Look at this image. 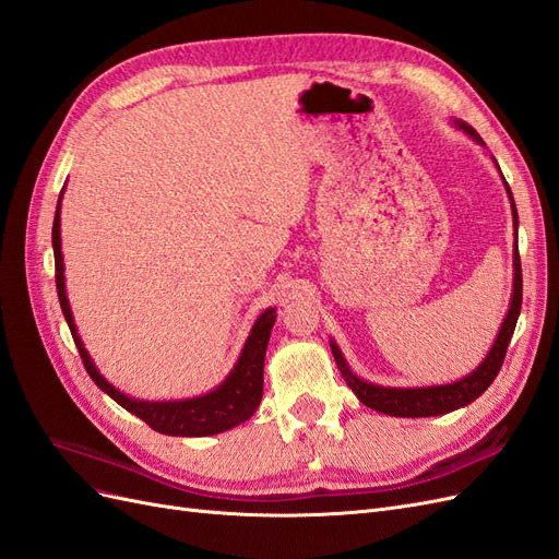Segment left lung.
<instances>
[{
  "label": "left lung",
  "mask_w": 559,
  "mask_h": 559,
  "mask_svg": "<svg viewBox=\"0 0 559 559\" xmlns=\"http://www.w3.org/2000/svg\"><path fill=\"white\" fill-rule=\"evenodd\" d=\"M454 126L464 130L466 134H471L480 146H485V142L480 140V134L473 130L468 123L464 121H454ZM497 163V160H495ZM499 167V165H497ZM501 173V170H499ZM503 179V175H501ZM506 193H509L511 200V210H513V230H515V245H513V296H511V306H509V314H506L503 324L497 333V341L492 345V349L487 352V357L483 359V364L468 373L466 378L450 382V384H431V386H382V384H373L361 380L354 370L347 366L341 347L335 345V341H331V352L333 359L337 364V370H341L347 386L352 389L357 399L373 408L378 413L392 415V417H433V415H445L452 413L456 408H464L471 401H476L485 389L495 382L497 373L501 370L506 349H509V343L513 337L518 317H520V308H522V267H520V253H518V210L513 202V193L511 186L503 181Z\"/></svg>",
  "instance_id": "1"
}]
</instances>
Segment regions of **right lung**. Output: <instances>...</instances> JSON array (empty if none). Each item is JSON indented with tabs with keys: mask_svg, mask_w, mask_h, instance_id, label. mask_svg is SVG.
Listing matches in <instances>:
<instances>
[{
	"mask_svg": "<svg viewBox=\"0 0 559 559\" xmlns=\"http://www.w3.org/2000/svg\"><path fill=\"white\" fill-rule=\"evenodd\" d=\"M60 202H62V193L58 198L56 218H53L56 286H58V298H60L62 314L67 319V326L72 331L76 349L81 354V361L86 366L93 382L118 405H123L128 413L144 419L151 429L165 436H214L242 425V421H247L253 413H257L263 396L265 349L270 341V331H273V324L277 319L275 308L263 310L261 317L253 321L238 364L233 366L228 378L207 394L193 396V399H179V401H142V399H132L123 394L121 389H116L109 380H105V376L95 368L88 349L83 347V341L72 317L70 300H67V294H64V263H62V249H60L62 247Z\"/></svg>",
	"mask_w": 559,
	"mask_h": 559,
	"instance_id": "1",
	"label": "right lung"
}]
</instances>
